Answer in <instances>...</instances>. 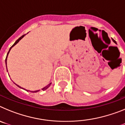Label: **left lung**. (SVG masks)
I'll list each match as a JSON object with an SVG mask.
<instances>
[{
    "label": "left lung",
    "mask_w": 125,
    "mask_h": 125,
    "mask_svg": "<svg viewBox=\"0 0 125 125\" xmlns=\"http://www.w3.org/2000/svg\"><path fill=\"white\" fill-rule=\"evenodd\" d=\"M112 41H113V42H115V44H116V41H115V40H114V39H112Z\"/></svg>",
    "instance_id": "8db88e82"
}]
</instances>
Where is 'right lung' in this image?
Instances as JSON below:
<instances>
[{
    "label": "right lung",
    "mask_w": 125,
    "mask_h": 125,
    "mask_svg": "<svg viewBox=\"0 0 125 125\" xmlns=\"http://www.w3.org/2000/svg\"><path fill=\"white\" fill-rule=\"evenodd\" d=\"M25 35H23V36H22L21 37H19V38L18 39H17V40L15 42V43H14V44H13L12 46H11V47H10V48L9 51L8 53H7V56H6V59H5V64H6V68H7V56H8V54H9V53L10 51V49H12V47H14V46H15V44H17V43H18L19 42V41L21 40V39H22L23 37H24V36H25ZM51 83L47 85V86H46V87H44V88H43L42 89V90H43V91H44V90H46V89H47V88H49V86H51ZM16 85H17V86H18V87H19V88H22L20 86H19V85H17V84H16ZM22 89H24V88H22ZM25 90H26V91H29V90H27V89H25ZM39 91V90H37V91H31V92H32V93H36V92H37V91Z\"/></svg>",
    "instance_id": "1"
}]
</instances>
